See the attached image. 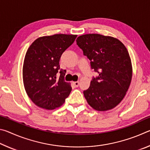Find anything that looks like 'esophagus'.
Returning a JSON list of instances; mask_svg holds the SVG:
<instances>
[{"label": "esophagus", "instance_id": "obj_1", "mask_svg": "<svg viewBox=\"0 0 150 150\" xmlns=\"http://www.w3.org/2000/svg\"><path fill=\"white\" fill-rule=\"evenodd\" d=\"M73 85H74L75 87H78L79 85V81H75V82H73Z\"/></svg>", "mask_w": 150, "mask_h": 150}]
</instances>
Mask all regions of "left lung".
Returning <instances> with one entry per match:
<instances>
[{
  "mask_svg": "<svg viewBox=\"0 0 150 150\" xmlns=\"http://www.w3.org/2000/svg\"><path fill=\"white\" fill-rule=\"evenodd\" d=\"M76 42L98 74L83 91L88 104L98 111L114 108L126 95L132 77L128 50L118 39L98 34L80 35Z\"/></svg>",
  "mask_w": 150,
  "mask_h": 150,
  "instance_id": "obj_1",
  "label": "left lung"
}]
</instances>
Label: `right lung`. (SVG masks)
Returning a JSON list of instances; mask_svg holds the SVG:
<instances>
[{
	"label": "right lung",
	"mask_w": 150,
	"mask_h": 150,
	"mask_svg": "<svg viewBox=\"0 0 150 150\" xmlns=\"http://www.w3.org/2000/svg\"><path fill=\"white\" fill-rule=\"evenodd\" d=\"M77 36L55 34L40 37L28 49L22 70L24 85L30 99L39 107L54 110L69 95L71 87L64 80L66 71L60 69L59 59Z\"/></svg>",
	"instance_id": "1"
}]
</instances>
